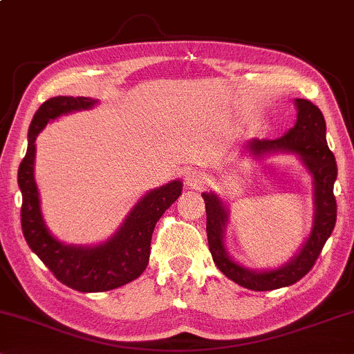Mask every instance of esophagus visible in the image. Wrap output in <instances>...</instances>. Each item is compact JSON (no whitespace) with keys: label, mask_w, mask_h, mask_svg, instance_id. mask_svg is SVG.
<instances>
[{"label":"esophagus","mask_w":354,"mask_h":354,"mask_svg":"<svg viewBox=\"0 0 354 354\" xmlns=\"http://www.w3.org/2000/svg\"><path fill=\"white\" fill-rule=\"evenodd\" d=\"M185 183H186V186L192 187V189H201V187L204 186L205 183H207V178H205L204 173L196 171V169H192V171L186 173Z\"/></svg>","instance_id":"obj_1"}]
</instances>
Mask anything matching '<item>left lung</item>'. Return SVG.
I'll return each instance as SVG.
<instances>
[{"instance_id": "left-lung-1", "label": "left lung", "mask_w": 354, "mask_h": 354, "mask_svg": "<svg viewBox=\"0 0 354 354\" xmlns=\"http://www.w3.org/2000/svg\"><path fill=\"white\" fill-rule=\"evenodd\" d=\"M296 122L285 136L275 140L252 139L244 145V153L254 162L270 155H293L313 178V225L301 248L290 261L272 268H251L236 261L225 244L230 209L216 192H202L207 212V239L215 266L234 283L254 291L283 288L303 279L325 241L330 238L337 221V202L333 185L337 180V162L325 139V120L314 103L295 98Z\"/></svg>"}]
</instances>
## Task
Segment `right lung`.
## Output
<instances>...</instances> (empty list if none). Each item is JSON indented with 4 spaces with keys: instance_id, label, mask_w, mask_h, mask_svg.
Returning <instances> with one entry per match:
<instances>
[{
    "instance_id": "1",
    "label": "right lung",
    "mask_w": 354,
    "mask_h": 354,
    "mask_svg": "<svg viewBox=\"0 0 354 354\" xmlns=\"http://www.w3.org/2000/svg\"><path fill=\"white\" fill-rule=\"evenodd\" d=\"M98 103L91 97L59 95L46 100L32 118L27 152L17 171L24 238L61 283L81 293L110 291L140 277L149 263L155 225L183 191L180 180L147 191L115 232L100 243L69 244L50 232L35 181V139L48 122L75 111L92 110Z\"/></svg>"
}]
</instances>
